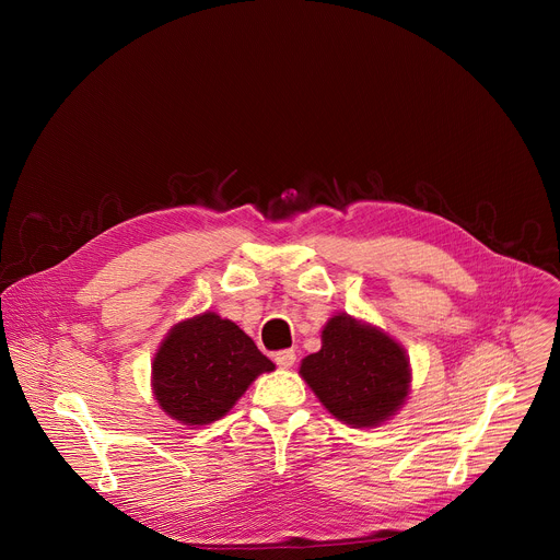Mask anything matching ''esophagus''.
I'll list each match as a JSON object with an SVG mask.
<instances>
[{
    "instance_id": "esophagus-1",
    "label": "esophagus",
    "mask_w": 560,
    "mask_h": 560,
    "mask_svg": "<svg viewBox=\"0 0 560 560\" xmlns=\"http://www.w3.org/2000/svg\"><path fill=\"white\" fill-rule=\"evenodd\" d=\"M294 361H296L294 350H279V352L275 354V363H277L279 368H283V370L292 368V365H294Z\"/></svg>"
}]
</instances>
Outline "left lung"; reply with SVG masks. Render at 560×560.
I'll use <instances>...</instances> for the list:
<instances>
[{
    "mask_svg": "<svg viewBox=\"0 0 560 560\" xmlns=\"http://www.w3.org/2000/svg\"><path fill=\"white\" fill-rule=\"evenodd\" d=\"M299 374L339 421L374 428L406 404L410 361L383 330L337 314L322 332V350L301 361Z\"/></svg>",
    "mask_w": 560,
    "mask_h": 560,
    "instance_id": "left-lung-1",
    "label": "left lung"
}]
</instances>
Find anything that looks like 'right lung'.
Returning <instances> with one entry per match:
<instances>
[{
    "label": "right lung",
    "mask_w": 560,
    "mask_h": 560,
    "mask_svg": "<svg viewBox=\"0 0 560 560\" xmlns=\"http://www.w3.org/2000/svg\"><path fill=\"white\" fill-rule=\"evenodd\" d=\"M275 363L236 324L203 312L177 324L152 361V392L162 410L184 425H208L242 398Z\"/></svg>",
    "instance_id": "right-lung-1"
}]
</instances>
